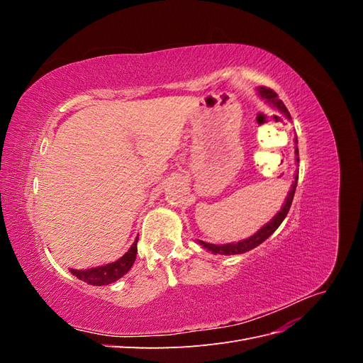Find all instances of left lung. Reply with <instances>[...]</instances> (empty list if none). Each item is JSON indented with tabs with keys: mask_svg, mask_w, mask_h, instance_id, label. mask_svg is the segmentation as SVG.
Wrapping results in <instances>:
<instances>
[{
	"mask_svg": "<svg viewBox=\"0 0 363 363\" xmlns=\"http://www.w3.org/2000/svg\"><path fill=\"white\" fill-rule=\"evenodd\" d=\"M257 92H259V96L262 98V100H265L271 107L277 108L279 112H281L288 119H291V115L288 112L286 106L283 104V101L280 100L276 92H274L272 89H268V87H265V86H260ZM296 144H298V140H296V138H295V162L298 163L300 159H298V147H296ZM296 182H298V171H296V174H295L292 186H291V191L288 192L286 200H284L280 211L276 213V216H272V219H269V221L265 225L260 227L252 236L239 240V242H230V244H221V245L208 244V242H204V240H199V239H196V242H199L207 251H212L213 255H225V256L242 255V252H247L252 248H256L257 245H260L263 242V240H267L274 232H276L279 225L283 223V219L286 218L289 208H291V204H292V200H294V194H295V189H296Z\"/></svg>",
	"mask_w": 363,
	"mask_h": 363,
	"instance_id": "1",
	"label": "left lung"
}]
</instances>
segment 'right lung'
Instances as JSON below:
<instances>
[{"label":"right lung","instance_id":"right-lung-1","mask_svg":"<svg viewBox=\"0 0 363 363\" xmlns=\"http://www.w3.org/2000/svg\"><path fill=\"white\" fill-rule=\"evenodd\" d=\"M136 252H138V238L135 239L133 245L130 247V250L125 252L123 257H119L118 260L107 263V265L103 267H95L89 269H69L72 276L77 279H80L82 281L92 284V286H104V284H111L121 279L130 271V268L133 267V263L136 260Z\"/></svg>","mask_w":363,"mask_h":363}]
</instances>
